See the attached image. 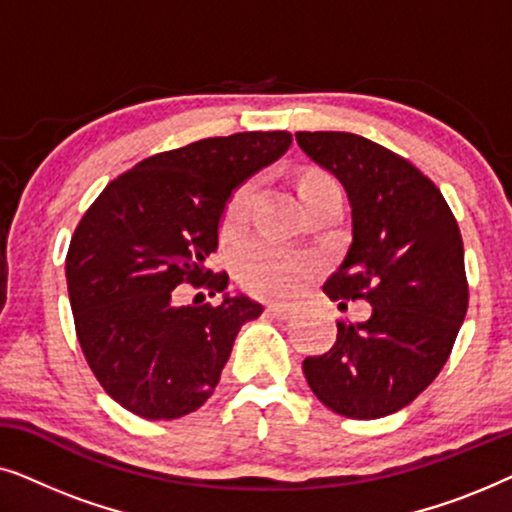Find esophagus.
Returning <instances> with one entry per match:
<instances>
[{"mask_svg": "<svg viewBox=\"0 0 512 512\" xmlns=\"http://www.w3.org/2000/svg\"><path fill=\"white\" fill-rule=\"evenodd\" d=\"M265 312H268L270 317H275V319H289L291 314H293V310H291L289 305H279V303L265 305Z\"/></svg>", "mask_w": 512, "mask_h": 512, "instance_id": "obj_1", "label": "esophagus"}]
</instances>
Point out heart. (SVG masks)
<instances>
[{"instance_id":"b5f03b06","label":"heart","mask_w":512,"mask_h":512,"mask_svg":"<svg viewBox=\"0 0 512 512\" xmlns=\"http://www.w3.org/2000/svg\"><path fill=\"white\" fill-rule=\"evenodd\" d=\"M314 177H324V174H314ZM314 177H307L305 181H310ZM254 193V179L244 181L242 186L235 188L226 205V212H223V228L237 230L247 223ZM319 270L321 263L314 254L282 247V244L265 240V237H251V240L240 244V249H237L235 254L237 279H240L244 289L256 293V296H293V293L303 289Z\"/></svg>"}]
</instances>
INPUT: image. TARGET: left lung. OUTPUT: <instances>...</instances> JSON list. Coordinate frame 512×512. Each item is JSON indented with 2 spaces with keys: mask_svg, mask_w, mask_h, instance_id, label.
Returning a JSON list of instances; mask_svg holds the SVG:
<instances>
[{
  "mask_svg": "<svg viewBox=\"0 0 512 512\" xmlns=\"http://www.w3.org/2000/svg\"><path fill=\"white\" fill-rule=\"evenodd\" d=\"M314 163L345 186L352 244L326 279L331 300H368V321H338V340L307 356V384L326 408L377 419L436 380L464 324V242L443 193L415 165L352 132H296Z\"/></svg>",
  "mask_w": 512,
  "mask_h": 512,
  "instance_id": "obj_1",
  "label": "left lung"
}]
</instances>
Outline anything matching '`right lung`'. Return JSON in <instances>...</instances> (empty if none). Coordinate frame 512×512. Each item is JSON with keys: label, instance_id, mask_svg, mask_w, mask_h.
<instances>
[{"label": "right lung", "instance_id": "add662e5", "mask_svg": "<svg viewBox=\"0 0 512 512\" xmlns=\"http://www.w3.org/2000/svg\"><path fill=\"white\" fill-rule=\"evenodd\" d=\"M291 142L284 130L235 132L156 153L111 181L76 226L65 265L76 338L102 389L132 415L198 410L242 324L261 317L251 298L228 296V275L207 270V258L235 188ZM179 283L224 300L177 308Z\"/></svg>", "mask_w": 512, "mask_h": 512}]
</instances>
